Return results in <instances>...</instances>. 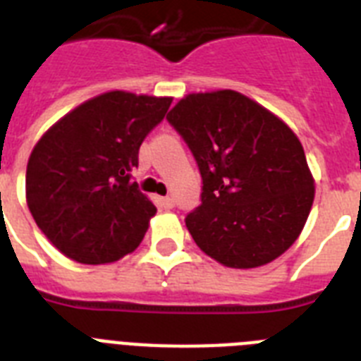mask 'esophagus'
<instances>
[{"mask_svg": "<svg viewBox=\"0 0 361 361\" xmlns=\"http://www.w3.org/2000/svg\"><path fill=\"white\" fill-rule=\"evenodd\" d=\"M161 205L165 209H172L174 207V198H171V196H165V198H161Z\"/></svg>", "mask_w": 361, "mask_h": 361, "instance_id": "esophagus-1", "label": "esophagus"}]
</instances>
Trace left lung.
<instances>
[{"label":"left lung","mask_w":361,"mask_h":361,"mask_svg":"<svg viewBox=\"0 0 361 361\" xmlns=\"http://www.w3.org/2000/svg\"><path fill=\"white\" fill-rule=\"evenodd\" d=\"M166 121L202 174V204L185 218L200 250L244 269L283 255L314 202V178L298 135L233 90L190 93Z\"/></svg>","instance_id":"8db88e82"}]
</instances>
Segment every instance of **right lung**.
<instances>
[{
  "instance_id": "1",
  "label": "right lung",
  "mask_w": 361,
  "mask_h": 361,
  "mask_svg": "<svg viewBox=\"0 0 361 361\" xmlns=\"http://www.w3.org/2000/svg\"><path fill=\"white\" fill-rule=\"evenodd\" d=\"M171 102V97L102 93L63 115L32 148L27 205L63 255L106 264L141 244L156 205L130 172Z\"/></svg>"
}]
</instances>
